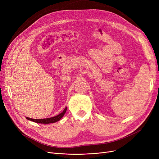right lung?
I'll list each match as a JSON object with an SVG mask.
<instances>
[{
  "mask_svg": "<svg viewBox=\"0 0 159 159\" xmlns=\"http://www.w3.org/2000/svg\"><path fill=\"white\" fill-rule=\"evenodd\" d=\"M67 110V107H66L65 109L64 110V111L61 113L60 114H58V115L53 116V117H51V118H48V119H31L29 117H26V119L28 120H30L31 121L35 122L37 123H40V124H50V123H55L58 120H60L61 119V118L64 115L66 111Z\"/></svg>",
  "mask_w": 159,
  "mask_h": 159,
  "instance_id": "1",
  "label": "right lung"
}]
</instances>
